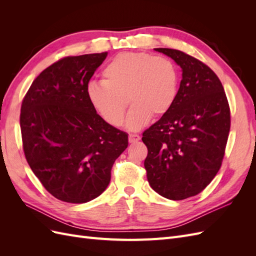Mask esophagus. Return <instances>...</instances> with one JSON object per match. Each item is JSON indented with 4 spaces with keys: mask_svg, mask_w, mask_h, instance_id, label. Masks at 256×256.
<instances>
[{
    "mask_svg": "<svg viewBox=\"0 0 256 256\" xmlns=\"http://www.w3.org/2000/svg\"><path fill=\"white\" fill-rule=\"evenodd\" d=\"M141 140V138L138 134H129V142L130 143H136Z\"/></svg>",
    "mask_w": 256,
    "mask_h": 256,
    "instance_id": "obj_1",
    "label": "esophagus"
}]
</instances>
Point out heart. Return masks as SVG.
<instances>
[{
    "mask_svg": "<svg viewBox=\"0 0 256 256\" xmlns=\"http://www.w3.org/2000/svg\"><path fill=\"white\" fill-rule=\"evenodd\" d=\"M177 92V72L171 60L145 52H124L102 70V83L92 82L88 98L98 115L109 125L120 127L129 102L127 127L138 130L152 116L166 114Z\"/></svg>",
    "mask_w": 256,
    "mask_h": 256,
    "instance_id": "b5f03b06",
    "label": "heart"
}]
</instances>
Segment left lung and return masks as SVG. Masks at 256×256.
I'll return each instance as SVG.
<instances>
[{
  "instance_id": "obj_1",
  "label": "left lung",
  "mask_w": 256,
  "mask_h": 256,
  "mask_svg": "<svg viewBox=\"0 0 256 256\" xmlns=\"http://www.w3.org/2000/svg\"><path fill=\"white\" fill-rule=\"evenodd\" d=\"M180 66L174 102L143 132L148 154L147 180L158 194L180 200L194 196L218 173L230 128V106L216 74L180 50L156 48Z\"/></svg>"
}]
</instances>
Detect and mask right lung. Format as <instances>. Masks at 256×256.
Here are the masks:
<instances>
[{
  "label": "right lung",
  "instance_id": "add662e5",
  "mask_svg": "<svg viewBox=\"0 0 256 256\" xmlns=\"http://www.w3.org/2000/svg\"><path fill=\"white\" fill-rule=\"evenodd\" d=\"M108 52L67 56L37 76L23 99L20 127L28 166L58 200L82 204L106 189L128 134L104 122L88 88Z\"/></svg>",
  "mask_w": 256,
  "mask_h": 256
}]
</instances>
